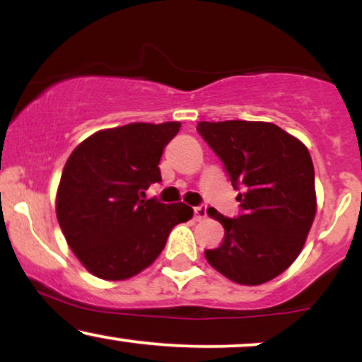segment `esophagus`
I'll use <instances>...</instances> for the list:
<instances>
[{"mask_svg": "<svg viewBox=\"0 0 362 362\" xmlns=\"http://www.w3.org/2000/svg\"><path fill=\"white\" fill-rule=\"evenodd\" d=\"M207 216V207L206 206H195L194 207V218L197 219V221H201V219H204Z\"/></svg>", "mask_w": 362, "mask_h": 362, "instance_id": "34e87169", "label": "esophagus"}]
</instances>
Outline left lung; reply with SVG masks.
Listing matches in <instances>:
<instances>
[{
    "instance_id": "obj_1",
    "label": "left lung",
    "mask_w": 362,
    "mask_h": 362,
    "mask_svg": "<svg viewBox=\"0 0 362 362\" xmlns=\"http://www.w3.org/2000/svg\"><path fill=\"white\" fill-rule=\"evenodd\" d=\"M197 132L242 190L236 218L207 211L223 224L224 240L206 259L230 281L264 284L296 260L317 213L308 149L271 122H199Z\"/></svg>"
}]
</instances>
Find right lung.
<instances>
[{
	"mask_svg": "<svg viewBox=\"0 0 362 362\" xmlns=\"http://www.w3.org/2000/svg\"><path fill=\"white\" fill-rule=\"evenodd\" d=\"M180 122L98 131L78 144L66 161L56 214L69 248L93 276L122 281L151 265L172 228L192 218L184 202L144 199L161 182L163 149Z\"/></svg>",
	"mask_w": 362,
	"mask_h": 362,
	"instance_id": "add662e5",
	"label": "right lung"
}]
</instances>
